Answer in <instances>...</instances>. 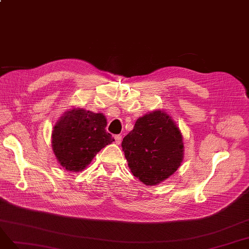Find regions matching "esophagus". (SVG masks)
Returning a JSON list of instances; mask_svg holds the SVG:
<instances>
[{"mask_svg": "<svg viewBox=\"0 0 249 249\" xmlns=\"http://www.w3.org/2000/svg\"><path fill=\"white\" fill-rule=\"evenodd\" d=\"M115 141H116V143H118V145H120L122 142V136L121 135H115Z\"/></svg>", "mask_w": 249, "mask_h": 249, "instance_id": "1", "label": "esophagus"}]
</instances>
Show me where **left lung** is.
<instances>
[{
    "label": "left lung",
    "instance_id": "obj_1",
    "mask_svg": "<svg viewBox=\"0 0 249 249\" xmlns=\"http://www.w3.org/2000/svg\"><path fill=\"white\" fill-rule=\"evenodd\" d=\"M122 150L134 177L149 186L170 178L184 158L179 127L160 109L136 120L133 129L123 139Z\"/></svg>",
    "mask_w": 249,
    "mask_h": 249
}]
</instances>
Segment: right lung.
I'll use <instances>...</instances> for the list:
<instances>
[{"mask_svg":"<svg viewBox=\"0 0 249 249\" xmlns=\"http://www.w3.org/2000/svg\"><path fill=\"white\" fill-rule=\"evenodd\" d=\"M107 118L81 107L65 111L53 126V151L67 172H82L106 146L115 142L107 132Z\"/></svg>","mask_w":249,"mask_h":249,"instance_id":"add662e5","label":"right lung"}]
</instances>
